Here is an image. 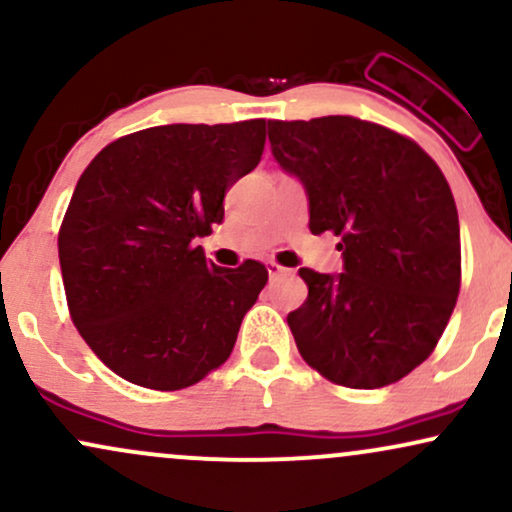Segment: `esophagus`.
Wrapping results in <instances>:
<instances>
[{"label": "esophagus", "instance_id": "34e87169", "mask_svg": "<svg viewBox=\"0 0 512 512\" xmlns=\"http://www.w3.org/2000/svg\"><path fill=\"white\" fill-rule=\"evenodd\" d=\"M267 272H269V276H272V279H274V276L286 274V272H289V269L281 267V264H276V262H267Z\"/></svg>", "mask_w": 512, "mask_h": 512}]
</instances>
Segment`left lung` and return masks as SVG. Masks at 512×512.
Wrapping results in <instances>:
<instances>
[{
	"label": "left lung",
	"mask_w": 512,
	"mask_h": 512,
	"mask_svg": "<svg viewBox=\"0 0 512 512\" xmlns=\"http://www.w3.org/2000/svg\"><path fill=\"white\" fill-rule=\"evenodd\" d=\"M267 127L276 163L305 187L310 233L342 238L344 272L298 269L308 298L286 317L298 351L337 385L397 383L436 349L460 293L448 180L419 144L356 117Z\"/></svg>",
	"instance_id": "left-lung-1"
}]
</instances>
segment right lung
Returning a JSON list of instances; mask_svg holds the SVG:
<instances>
[{"mask_svg": "<svg viewBox=\"0 0 512 512\" xmlns=\"http://www.w3.org/2000/svg\"><path fill=\"white\" fill-rule=\"evenodd\" d=\"M264 120L163 125L127 134L88 163L64 214L69 313L91 351L149 390L199 383L231 356L267 267H216L197 238L260 163Z\"/></svg>", "mask_w": 512, "mask_h": 512, "instance_id": "right-lung-1", "label": "right lung"}]
</instances>
